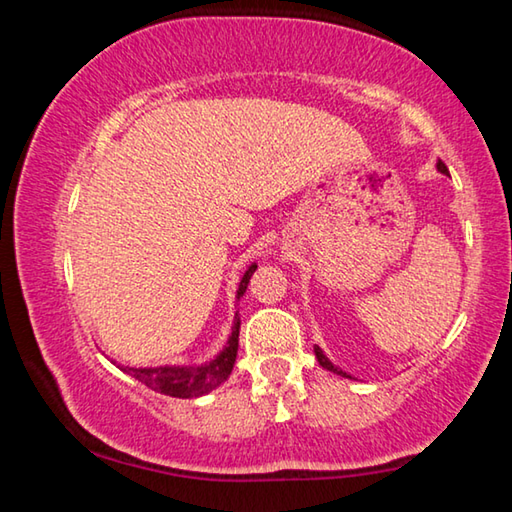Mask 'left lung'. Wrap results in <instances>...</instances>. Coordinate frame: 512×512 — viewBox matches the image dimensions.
<instances>
[{"label": "left lung", "instance_id": "left-lung-1", "mask_svg": "<svg viewBox=\"0 0 512 512\" xmlns=\"http://www.w3.org/2000/svg\"><path fill=\"white\" fill-rule=\"evenodd\" d=\"M438 169H440V171H443V173H447V167H445V162H438ZM314 352H316V359H318V363H320V366H323L325 370H329V372H336V375H343V377H350V375H345V372H343V370H339V368H336V366H334V363H332V361H329V359L325 357V354H323V350H320V348H318V345H316V348H314Z\"/></svg>", "mask_w": 512, "mask_h": 512}]
</instances>
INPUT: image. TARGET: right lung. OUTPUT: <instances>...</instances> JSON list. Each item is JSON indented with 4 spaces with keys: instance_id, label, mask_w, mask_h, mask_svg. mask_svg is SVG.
<instances>
[{
    "instance_id": "obj_1",
    "label": "right lung",
    "mask_w": 512,
    "mask_h": 512,
    "mask_svg": "<svg viewBox=\"0 0 512 512\" xmlns=\"http://www.w3.org/2000/svg\"><path fill=\"white\" fill-rule=\"evenodd\" d=\"M257 264L248 266V271L244 273L239 282V291L237 298H241L246 293V287L250 282V275L255 273ZM239 318L235 327H232V336L228 339V345H225L223 352L219 357L212 359L205 366H160V368H121L128 375L135 377L137 381H142L155 393L169 395V397H183V400H189V397H201L205 393L214 391L216 386L223 384L228 375L232 372V366H235L237 359V348H239Z\"/></svg>"
}]
</instances>
